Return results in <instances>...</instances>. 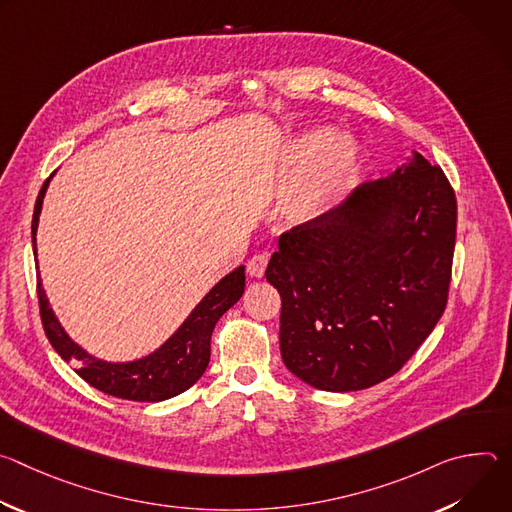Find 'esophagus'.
Returning <instances> with one entry per match:
<instances>
[{"mask_svg":"<svg viewBox=\"0 0 512 512\" xmlns=\"http://www.w3.org/2000/svg\"><path fill=\"white\" fill-rule=\"evenodd\" d=\"M267 263H269V257L263 255V253L251 257L249 263H247L249 275H251V277H263V275H265V269H267Z\"/></svg>","mask_w":512,"mask_h":512,"instance_id":"esophagus-1","label":"esophagus"}]
</instances>
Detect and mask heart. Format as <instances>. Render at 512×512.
Wrapping results in <instances>:
<instances>
[{"instance_id":"1","label":"heart","mask_w":512,"mask_h":512,"mask_svg":"<svg viewBox=\"0 0 512 512\" xmlns=\"http://www.w3.org/2000/svg\"><path fill=\"white\" fill-rule=\"evenodd\" d=\"M332 143V135L326 129L310 131L302 135L294 148H291L289 160H287V174L289 178H300L308 174L328 152ZM356 152L352 143L342 141L330 152V156L324 160V164L316 170L314 176H310L289 200V214L296 221H314L320 216L338 190L342 188V182L348 174V170L354 166Z\"/></svg>"}]
</instances>
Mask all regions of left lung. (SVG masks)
I'll use <instances>...</instances> for the list:
<instances>
[{
    "instance_id": "8db88e82",
    "label": "left lung",
    "mask_w": 512,
    "mask_h": 512,
    "mask_svg": "<svg viewBox=\"0 0 512 512\" xmlns=\"http://www.w3.org/2000/svg\"><path fill=\"white\" fill-rule=\"evenodd\" d=\"M456 223L450 180L417 154L283 233L265 277L281 296L285 367L332 393L401 371L446 310Z\"/></svg>"
}]
</instances>
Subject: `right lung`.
<instances>
[{
    "label": "right lung",
    "instance_id": "obj_1",
    "mask_svg": "<svg viewBox=\"0 0 512 512\" xmlns=\"http://www.w3.org/2000/svg\"><path fill=\"white\" fill-rule=\"evenodd\" d=\"M50 178L42 184L40 194L36 198L34 216H32V247L36 251V229H38V216L44 200V192L48 188ZM38 291V306H40V320L50 340L52 348L64 358L77 362V375L87 381L91 387L127 401H141V403H156L170 397H176L190 389L206 371L210 360V336L212 330L231 306L239 302L245 291V267H237L225 279L218 281L208 296L196 306V310L188 316L182 328L154 354L145 356L135 362L127 364H109L89 356L72 342L64 330L60 328L58 320L54 318L52 310L48 308V300L44 296V289L38 277L36 283Z\"/></svg>",
    "mask_w": 512,
    "mask_h": 512
}]
</instances>
